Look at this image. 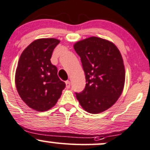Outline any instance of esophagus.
Instances as JSON below:
<instances>
[{
	"instance_id": "esophagus-1",
	"label": "esophagus",
	"mask_w": 150,
	"mask_h": 150,
	"mask_svg": "<svg viewBox=\"0 0 150 150\" xmlns=\"http://www.w3.org/2000/svg\"><path fill=\"white\" fill-rule=\"evenodd\" d=\"M65 85H66V88H70V82L69 80H67L65 81Z\"/></svg>"
}]
</instances>
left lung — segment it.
I'll use <instances>...</instances> for the list:
<instances>
[{
    "label": "left lung",
    "mask_w": 150,
    "mask_h": 150,
    "mask_svg": "<svg viewBox=\"0 0 150 150\" xmlns=\"http://www.w3.org/2000/svg\"><path fill=\"white\" fill-rule=\"evenodd\" d=\"M74 49L81 59L86 85L76 98L92 114L103 112L119 99L125 81L122 55L113 42L98 37L78 41Z\"/></svg>",
    "instance_id": "1"
}]
</instances>
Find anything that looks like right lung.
I'll use <instances>...</instances> for the list:
<instances>
[{
  "label": "right lung",
  "mask_w": 150,
  "mask_h": 150,
  "mask_svg": "<svg viewBox=\"0 0 150 150\" xmlns=\"http://www.w3.org/2000/svg\"><path fill=\"white\" fill-rule=\"evenodd\" d=\"M60 42L55 38L37 39L23 51L18 60L16 89L24 103L37 111L55 106L65 88L57 76L56 66L50 62L52 51Z\"/></svg>",
  "instance_id": "obj_1"
}]
</instances>
